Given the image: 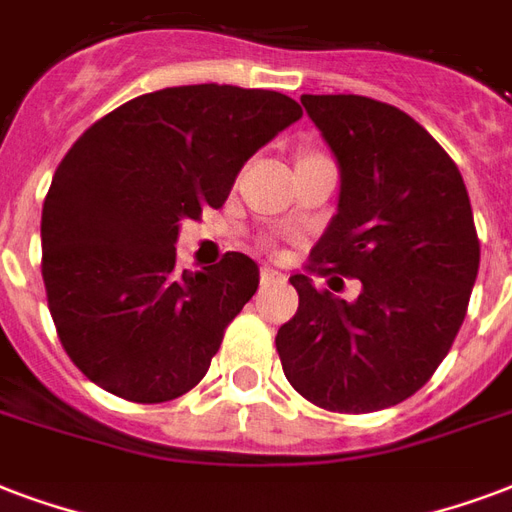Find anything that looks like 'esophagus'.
<instances>
[{
	"label": "esophagus",
	"mask_w": 512,
	"mask_h": 512,
	"mask_svg": "<svg viewBox=\"0 0 512 512\" xmlns=\"http://www.w3.org/2000/svg\"><path fill=\"white\" fill-rule=\"evenodd\" d=\"M261 283H286V275L272 267H261Z\"/></svg>",
	"instance_id": "34e87169"
}]
</instances>
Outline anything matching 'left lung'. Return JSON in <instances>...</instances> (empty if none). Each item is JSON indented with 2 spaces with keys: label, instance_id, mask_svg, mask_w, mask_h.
<instances>
[{
  "label": "left lung",
  "instance_id": "obj_1",
  "mask_svg": "<svg viewBox=\"0 0 512 512\" xmlns=\"http://www.w3.org/2000/svg\"><path fill=\"white\" fill-rule=\"evenodd\" d=\"M302 105L340 167L310 270L359 278L361 294L345 302L294 275L297 315L275 345L313 405L372 413L413 397L451 351L478 278V232L459 167L399 107L356 94H302Z\"/></svg>",
  "mask_w": 512,
  "mask_h": 512
}]
</instances>
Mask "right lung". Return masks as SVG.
Returning a JSON list of instances; mask_svg holds the SVG:
<instances>
[{
	"label": "right lung",
	"mask_w": 512,
	"mask_h": 512,
	"mask_svg": "<svg viewBox=\"0 0 512 512\" xmlns=\"http://www.w3.org/2000/svg\"><path fill=\"white\" fill-rule=\"evenodd\" d=\"M299 118L278 91L175 86L115 107L69 148L42 205V280L91 383L167 402L205 378L259 267L226 253L178 270L180 221L224 205L242 164Z\"/></svg>",
	"instance_id": "obj_1"
}]
</instances>
